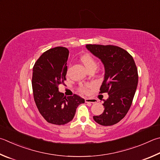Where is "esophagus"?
I'll use <instances>...</instances> for the list:
<instances>
[{
    "label": "esophagus",
    "mask_w": 160,
    "mask_h": 160,
    "mask_svg": "<svg viewBox=\"0 0 160 160\" xmlns=\"http://www.w3.org/2000/svg\"><path fill=\"white\" fill-rule=\"evenodd\" d=\"M85 103H94L97 102V99H95V98H86L85 99Z\"/></svg>",
    "instance_id": "obj_1"
}]
</instances>
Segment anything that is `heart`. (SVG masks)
Here are the masks:
<instances>
[{"instance_id":"b5f03b06","label":"heart","mask_w":160,"mask_h":160,"mask_svg":"<svg viewBox=\"0 0 160 160\" xmlns=\"http://www.w3.org/2000/svg\"><path fill=\"white\" fill-rule=\"evenodd\" d=\"M80 61L88 71L91 70L95 71V69L97 67V62L90 54H85L82 55L80 57ZM89 85L88 84H80L78 87V91L82 94H87L89 92Z\"/></svg>"}]
</instances>
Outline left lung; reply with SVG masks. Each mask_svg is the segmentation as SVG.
<instances>
[{
  "mask_svg": "<svg viewBox=\"0 0 160 160\" xmlns=\"http://www.w3.org/2000/svg\"><path fill=\"white\" fill-rule=\"evenodd\" d=\"M86 48L103 63L105 76L99 94H108L103 113L93 118L101 125H113L125 117L132 106L138 85L137 67L132 55L118 46L88 44Z\"/></svg>",
  "mask_w": 160,
  "mask_h": 160,
  "instance_id": "obj_1",
  "label": "left lung"
}]
</instances>
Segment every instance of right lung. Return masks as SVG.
I'll return each instance as SVG.
<instances>
[{
    "label": "right lung",
    "instance_id": "obj_1",
    "mask_svg": "<svg viewBox=\"0 0 160 160\" xmlns=\"http://www.w3.org/2000/svg\"><path fill=\"white\" fill-rule=\"evenodd\" d=\"M69 51L56 47L45 52L35 63L32 76V88L35 103L39 112L49 123L62 125L74 118L77 107L85 103L79 96L66 97L59 92L64 85L67 72Z\"/></svg>",
    "mask_w": 160,
    "mask_h": 160
}]
</instances>
